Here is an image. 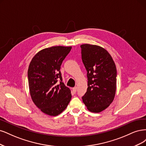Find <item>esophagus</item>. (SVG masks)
Instances as JSON below:
<instances>
[{"label": "esophagus", "instance_id": "1", "mask_svg": "<svg viewBox=\"0 0 146 146\" xmlns=\"http://www.w3.org/2000/svg\"><path fill=\"white\" fill-rule=\"evenodd\" d=\"M73 91L74 93H76V91H77V87H74V88H73Z\"/></svg>", "mask_w": 146, "mask_h": 146}]
</instances>
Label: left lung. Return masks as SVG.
Listing matches in <instances>:
<instances>
[{"label":"left lung","mask_w":146,"mask_h":146,"mask_svg":"<svg viewBox=\"0 0 146 146\" xmlns=\"http://www.w3.org/2000/svg\"><path fill=\"white\" fill-rule=\"evenodd\" d=\"M82 62L87 70L88 88L82 97L89 111L99 113L105 110L114 100L117 72L108 51L100 46L81 45Z\"/></svg>","instance_id":"8db88e82"}]
</instances>
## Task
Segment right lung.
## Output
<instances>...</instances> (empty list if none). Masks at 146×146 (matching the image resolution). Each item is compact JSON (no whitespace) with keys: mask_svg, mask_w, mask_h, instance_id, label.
Listing matches in <instances>:
<instances>
[{"mask_svg":"<svg viewBox=\"0 0 146 146\" xmlns=\"http://www.w3.org/2000/svg\"><path fill=\"white\" fill-rule=\"evenodd\" d=\"M71 49L72 46H62L45 48L37 53L30 64L28 79L31 97L46 115H59L71 100V92L62 82L60 71L62 61Z\"/></svg>","mask_w":146,"mask_h":146,"instance_id":"obj_1","label":"right lung"}]
</instances>
